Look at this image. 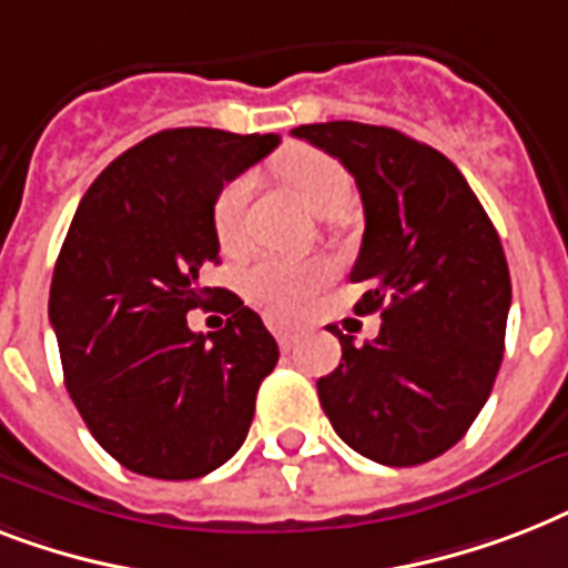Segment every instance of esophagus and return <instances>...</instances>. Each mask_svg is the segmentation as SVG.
<instances>
[{
    "label": "esophagus",
    "mask_w": 568,
    "mask_h": 568,
    "mask_svg": "<svg viewBox=\"0 0 568 568\" xmlns=\"http://www.w3.org/2000/svg\"><path fill=\"white\" fill-rule=\"evenodd\" d=\"M267 329L274 333L276 342H280V347H288L297 338V333H301V327L297 324H292V321H283V318H267Z\"/></svg>",
    "instance_id": "esophagus-1"
}]
</instances>
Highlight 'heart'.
<instances>
[{"label": "heart", "mask_w": 568, "mask_h": 568, "mask_svg": "<svg viewBox=\"0 0 568 568\" xmlns=\"http://www.w3.org/2000/svg\"><path fill=\"white\" fill-rule=\"evenodd\" d=\"M276 173L312 212L327 217L338 214L351 200V176L336 159L310 146H292L276 155ZM250 196L247 176H235L214 196L212 226L223 253L244 247V205ZM329 280V265L318 258H276L265 256L253 262L241 276L247 301L267 315H297Z\"/></svg>", "instance_id": "obj_1"}]
</instances>
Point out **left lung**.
I'll use <instances>...</instances> for the list:
<instances>
[{
	"label": "left lung",
	"mask_w": 568,
	"mask_h": 568,
	"mask_svg": "<svg viewBox=\"0 0 568 568\" xmlns=\"http://www.w3.org/2000/svg\"><path fill=\"white\" fill-rule=\"evenodd\" d=\"M345 164L365 209L351 283L379 312L356 347L333 324L342 363L318 379L333 430L383 466H418L454 448L493 392L504 359L510 271L489 214L439 150L354 120L292 129Z\"/></svg>",
	"instance_id": "8db88e82"
}]
</instances>
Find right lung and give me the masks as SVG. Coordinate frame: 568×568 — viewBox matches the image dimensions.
<instances>
[{"label": "right lung", "mask_w": 568, "mask_h": 568, "mask_svg": "<svg viewBox=\"0 0 568 568\" xmlns=\"http://www.w3.org/2000/svg\"><path fill=\"white\" fill-rule=\"evenodd\" d=\"M280 135L164 129L114 159L75 209L52 288L64 386L93 439L120 466L194 480L244 445L256 392L280 347L256 312L226 292L217 333H191L217 265L214 196Z\"/></svg>", "instance_id": "obj_1"}]
</instances>
